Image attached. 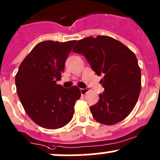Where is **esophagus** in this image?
<instances>
[{
  "label": "esophagus",
  "instance_id": "obj_1",
  "mask_svg": "<svg viewBox=\"0 0 160 160\" xmlns=\"http://www.w3.org/2000/svg\"><path fill=\"white\" fill-rule=\"evenodd\" d=\"M80 91H81V94L85 95L88 91H89V89H88V88H81Z\"/></svg>",
  "mask_w": 160,
  "mask_h": 160
}]
</instances>
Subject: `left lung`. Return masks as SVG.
Returning <instances> with one entry per match:
<instances>
[{
	"instance_id": "left-lung-1",
	"label": "left lung",
	"mask_w": 160,
	"mask_h": 160,
	"mask_svg": "<svg viewBox=\"0 0 160 160\" xmlns=\"http://www.w3.org/2000/svg\"><path fill=\"white\" fill-rule=\"evenodd\" d=\"M73 52L85 56L92 69L103 78L104 92L90 107L93 118L113 125L127 118L141 91V69L135 54L120 41L107 36L80 39Z\"/></svg>"
}]
</instances>
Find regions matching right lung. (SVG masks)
I'll return each instance as SVG.
<instances>
[{"mask_svg":"<svg viewBox=\"0 0 160 160\" xmlns=\"http://www.w3.org/2000/svg\"><path fill=\"white\" fill-rule=\"evenodd\" d=\"M75 42H39L23 60L15 75L17 94L25 111L44 128H61L73 118L80 89L75 85L64 88L57 81L61 80L65 61Z\"/></svg>","mask_w":160,"mask_h":160,"instance_id":"obj_1","label":"right lung"}]
</instances>
